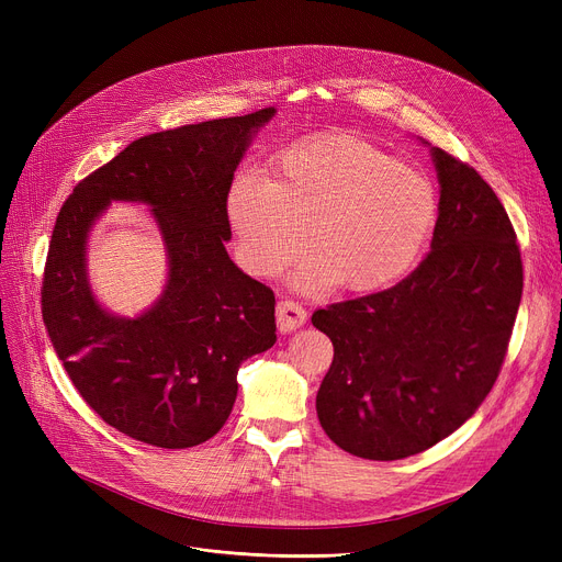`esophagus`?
<instances>
[{
    "label": "esophagus",
    "instance_id": "esophagus-1",
    "mask_svg": "<svg viewBox=\"0 0 562 562\" xmlns=\"http://www.w3.org/2000/svg\"><path fill=\"white\" fill-rule=\"evenodd\" d=\"M307 312L293 301H280L276 310V323L280 333H293L296 328L305 326Z\"/></svg>",
    "mask_w": 562,
    "mask_h": 562
}]
</instances>
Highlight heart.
Wrapping results in <instances>:
<instances>
[{"instance_id":"b5f03b06","label":"heart","mask_w":562,"mask_h":562,"mask_svg":"<svg viewBox=\"0 0 562 562\" xmlns=\"http://www.w3.org/2000/svg\"><path fill=\"white\" fill-rule=\"evenodd\" d=\"M227 218L252 276H278L310 244L299 282L369 293L405 276L437 221V191L419 168L333 134L280 155L269 180L236 177Z\"/></svg>"}]
</instances>
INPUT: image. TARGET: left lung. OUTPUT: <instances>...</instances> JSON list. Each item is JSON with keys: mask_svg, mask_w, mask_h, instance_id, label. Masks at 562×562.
Segmentation results:
<instances>
[{"mask_svg": "<svg viewBox=\"0 0 562 562\" xmlns=\"http://www.w3.org/2000/svg\"><path fill=\"white\" fill-rule=\"evenodd\" d=\"M430 157L439 182L430 252L392 289L312 314L335 346L318 422L339 449L367 460L422 453L474 415L521 301L504 204L471 166L432 145Z\"/></svg>", "mask_w": 562, "mask_h": 562, "instance_id": "obj_1", "label": "left lung"}]
</instances>
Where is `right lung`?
I'll return each instance as SVG.
<instances>
[{
  "label": "right lung",
  "instance_id": "right-lung-1",
  "mask_svg": "<svg viewBox=\"0 0 562 562\" xmlns=\"http://www.w3.org/2000/svg\"><path fill=\"white\" fill-rule=\"evenodd\" d=\"M273 115L266 106L143 136L58 212L43 278L47 335L81 398L145 445L189 449L214 437L241 362L276 344L273 291L225 250L234 170ZM111 201L145 203L167 250V284L136 317L102 308L87 280V236Z\"/></svg>",
  "mask_w": 562,
  "mask_h": 562
}]
</instances>
